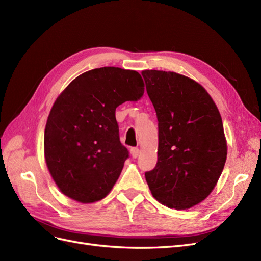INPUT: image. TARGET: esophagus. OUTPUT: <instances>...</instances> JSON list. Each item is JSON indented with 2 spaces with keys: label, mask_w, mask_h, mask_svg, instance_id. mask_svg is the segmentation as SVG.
Wrapping results in <instances>:
<instances>
[{
  "label": "esophagus",
  "mask_w": 261,
  "mask_h": 261,
  "mask_svg": "<svg viewBox=\"0 0 261 261\" xmlns=\"http://www.w3.org/2000/svg\"><path fill=\"white\" fill-rule=\"evenodd\" d=\"M139 149L138 148H132L130 149V154H132V156L134 158V159H136V158L139 155Z\"/></svg>",
  "instance_id": "obj_1"
}]
</instances>
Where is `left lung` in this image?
<instances>
[{
	"label": "left lung",
	"instance_id": "left-lung-1",
	"mask_svg": "<svg viewBox=\"0 0 261 261\" xmlns=\"http://www.w3.org/2000/svg\"><path fill=\"white\" fill-rule=\"evenodd\" d=\"M159 126L158 161L145 173L152 196L169 208L189 209L216 187L226 161L222 118L210 94L174 72H141Z\"/></svg>",
	"mask_w": 261,
	"mask_h": 261
}]
</instances>
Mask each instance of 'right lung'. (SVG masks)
Segmentation results:
<instances>
[{
	"label": "right lung",
	"mask_w": 261,
	"mask_h": 261,
	"mask_svg": "<svg viewBox=\"0 0 261 261\" xmlns=\"http://www.w3.org/2000/svg\"><path fill=\"white\" fill-rule=\"evenodd\" d=\"M144 94L136 70L107 66L88 70L55 100L44 129V158L65 196L96 202L111 192L128 151L118 136L115 109Z\"/></svg>",
	"instance_id": "1"
}]
</instances>
